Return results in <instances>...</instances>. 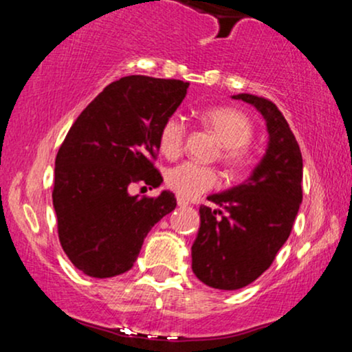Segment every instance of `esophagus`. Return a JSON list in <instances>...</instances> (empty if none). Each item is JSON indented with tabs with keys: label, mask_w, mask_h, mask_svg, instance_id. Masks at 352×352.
I'll list each match as a JSON object with an SVG mask.
<instances>
[{
	"label": "esophagus",
	"mask_w": 352,
	"mask_h": 352,
	"mask_svg": "<svg viewBox=\"0 0 352 352\" xmlns=\"http://www.w3.org/2000/svg\"><path fill=\"white\" fill-rule=\"evenodd\" d=\"M177 204H179V207H187L188 200H185V199H182V197H179V199H177Z\"/></svg>",
	"instance_id": "34e87169"
}]
</instances>
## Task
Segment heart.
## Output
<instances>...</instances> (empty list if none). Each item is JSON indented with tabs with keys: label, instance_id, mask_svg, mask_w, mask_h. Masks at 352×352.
Listing matches in <instances>:
<instances>
[{
	"label": "heart",
	"instance_id": "heart-1",
	"mask_svg": "<svg viewBox=\"0 0 352 352\" xmlns=\"http://www.w3.org/2000/svg\"><path fill=\"white\" fill-rule=\"evenodd\" d=\"M204 120L213 129L223 145V159L232 165L245 162V145L253 135V125L243 112L230 107L210 109L204 112ZM187 124L180 114H173L160 129L159 145L165 157H177L184 145ZM220 175L215 168L195 162L175 165L167 172V185L182 199H195L201 193L215 188Z\"/></svg>",
	"mask_w": 352,
	"mask_h": 352
}]
</instances>
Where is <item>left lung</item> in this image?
Listing matches in <instances>:
<instances>
[{"mask_svg":"<svg viewBox=\"0 0 352 352\" xmlns=\"http://www.w3.org/2000/svg\"><path fill=\"white\" fill-rule=\"evenodd\" d=\"M263 116L266 151L245 182L207 199L192 245V270L201 283L233 292L261 276L292 233L302 200V157L288 122L272 100L236 94Z\"/></svg>","mask_w":352,"mask_h":352,"instance_id":"obj_1","label":"left lung"}]
</instances>
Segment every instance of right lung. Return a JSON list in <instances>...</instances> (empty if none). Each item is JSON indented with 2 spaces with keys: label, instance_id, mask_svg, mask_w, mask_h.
Returning <instances> with one entry per match:
<instances>
[{
  "label": "right lung",
  "instance_id": "right-lung-1",
  "mask_svg": "<svg viewBox=\"0 0 352 352\" xmlns=\"http://www.w3.org/2000/svg\"><path fill=\"white\" fill-rule=\"evenodd\" d=\"M188 82L127 76L80 112L54 164L52 205L59 241L76 268L112 278L132 268L144 238L175 208V195H131L135 182L159 187L152 159L160 129L187 96Z\"/></svg>",
  "mask_w": 352,
  "mask_h": 352
}]
</instances>
